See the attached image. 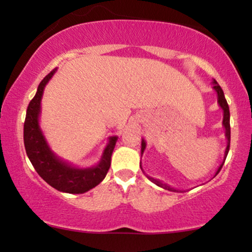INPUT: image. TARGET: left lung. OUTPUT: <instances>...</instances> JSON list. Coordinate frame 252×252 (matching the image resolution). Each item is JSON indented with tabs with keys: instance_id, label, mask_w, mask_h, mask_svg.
<instances>
[{
	"instance_id": "left-lung-1",
	"label": "left lung",
	"mask_w": 252,
	"mask_h": 252,
	"mask_svg": "<svg viewBox=\"0 0 252 252\" xmlns=\"http://www.w3.org/2000/svg\"><path fill=\"white\" fill-rule=\"evenodd\" d=\"M212 84H213V89H215V91L217 92V96H218V104H219V106H220L221 110H222V112H224V116H222V126H224V129H225V137H226V140H227V146H226V149H225L224 160H222V162L220 163V166H219L218 169H217V172H216V175H217L219 172H220L222 164H224V162H225V158H226V156H227L228 150H230V137H231L230 134H231V130H230V110H228V105H227L226 99H225L224 92H222L221 88H220V86H219V84L217 83L216 80H213ZM146 146H147L146 141H144L143 138H142V143H141V156H142L144 149H146ZM140 167H141V169H142V166H141V164H140ZM147 178H148L152 182H154L155 185H158V187H162V189H168V190H170V192H178V189H173V187H170L169 185L163 184L162 181L158 180V179L152 178V176H149V175H147Z\"/></svg>"
}]
</instances>
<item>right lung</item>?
Here are the masks:
<instances>
[{"instance_id": "add662e5", "label": "right lung", "mask_w": 252, "mask_h": 252, "mask_svg": "<svg viewBox=\"0 0 252 252\" xmlns=\"http://www.w3.org/2000/svg\"><path fill=\"white\" fill-rule=\"evenodd\" d=\"M57 68L50 72L37 86V91L31 100L26 114L24 126V142L28 158L36 173L50 186L60 192L71 194H82L99 185L105 178L111 164V155L117 142V136H110L109 142L103 150L99 162L88 168H79L62 160L52 152L40 128L41 99L47 83Z\"/></svg>"}]
</instances>
